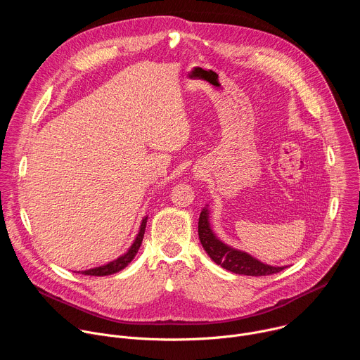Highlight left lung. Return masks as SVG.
Masks as SVG:
<instances>
[{
    "instance_id": "left-lung-1",
    "label": "left lung",
    "mask_w": 360,
    "mask_h": 360,
    "mask_svg": "<svg viewBox=\"0 0 360 360\" xmlns=\"http://www.w3.org/2000/svg\"><path fill=\"white\" fill-rule=\"evenodd\" d=\"M198 235L205 252L208 253L210 258L217 265H221L224 269L229 272H233L238 275H246V276H266V275L278 274L286 268V266H272V265L264 264L256 258H253L252 255L222 242L211 228L208 205L202 210L199 215Z\"/></svg>"
}]
</instances>
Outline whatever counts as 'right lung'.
<instances>
[{"label":"right lung","instance_id":"obj_1","mask_svg":"<svg viewBox=\"0 0 360 360\" xmlns=\"http://www.w3.org/2000/svg\"><path fill=\"white\" fill-rule=\"evenodd\" d=\"M146 221H148V217H143L142 218V222L139 225V231L132 242V245L129 246V249L118 256L117 259L105 264V265H101V266H96V268H91V269H86V271H81L82 275H89V276H108V275H112V274H117L120 271H122L124 268H127L132 259L135 258V255L138 253L139 248H141V243H142V239H143V233H145V228H146Z\"/></svg>","mask_w":360,"mask_h":360}]
</instances>
